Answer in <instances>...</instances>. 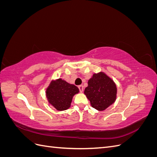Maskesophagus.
Listing matches in <instances>:
<instances>
[{
    "mask_svg": "<svg viewBox=\"0 0 157 157\" xmlns=\"http://www.w3.org/2000/svg\"><path fill=\"white\" fill-rule=\"evenodd\" d=\"M78 89H79V91L80 92H82L83 90H84V86H82V85H79V86H78Z\"/></svg>",
    "mask_w": 157,
    "mask_h": 157,
    "instance_id": "esophagus-1",
    "label": "esophagus"
}]
</instances>
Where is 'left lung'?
<instances>
[{"instance_id": "1", "label": "left lung", "mask_w": 157, "mask_h": 157, "mask_svg": "<svg viewBox=\"0 0 157 157\" xmlns=\"http://www.w3.org/2000/svg\"><path fill=\"white\" fill-rule=\"evenodd\" d=\"M84 94L91 105L98 111H103L116 99L117 87L113 80L103 73L94 74L88 80Z\"/></svg>"}]
</instances>
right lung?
<instances>
[{"label":"right lung","instance_id":"add662e5","mask_svg":"<svg viewBox=\"0 0 157 157\" xmlns=\"http://www.w3.org/2000/svg\"><path fill=\"white\" fill-rule=\"evenodd\" d=\"M78 91V88L75 85L59 79L50 84L46 90V96L57 110L63 111L70 107L73 96Z\"/></svg>","mask_w":157,"mask_h":157}]
</instances>
